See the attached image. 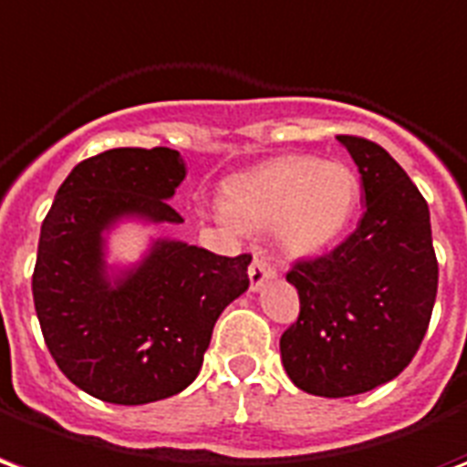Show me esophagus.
Instances as JSON below:
<instances>
[{
	"instance_id": "obj_1",
	"label": "esophagus",
	"mask_w": 467,
	"mask_h": 467,
	"mask_svg": "<svg viewBox=\"0 0 467 467\" xmlns=\"http://www.w3.org/2000/svg\"><path fill=\"white\" fill-rule=\"evenodd\" d=\"M275 278V268L274 264L268 261L261 251H254V261L248 266V281H251V291H258L261 285Z\"/></svg>"
}]
</instances>
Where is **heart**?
Returning <instances> with one entry per match:
<instances>
[{"label": "heart", "mask_w": 467, "mask_h": 467, "mask_svg": "<svg viewBox=\"0 0 467 467\" xmlns=\"http://www.w3.org/2000/svg\"><path fill=\"white\" fill-rule=\"evenodd\" d=\"M358 173L346 161L284 156L223 183V213L241 229L274 226L291 254H316L341 236L358 206Z\"/></svg>", "instance_id": "b5f03b06"}]
</instances>
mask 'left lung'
<instances>
[{"instance_id": "obj_1", "label": "left lung", "mask_w": 467, "mask_h": 467, "mask_svg": "<svg viewBox=\"0 0 467 467\" xmlns=\"http://www.w3.org/2000/svg\"><path fill=\"white\" fill-rule=\"evenodd\" d=\"M356 161L366 211L353 234L285 281L301 311L281 336L296 386L323 398L358 396L406 368L423 343L438 294L431 213L400 163L363 136H338Z\"/></svg>"}]
</instances>
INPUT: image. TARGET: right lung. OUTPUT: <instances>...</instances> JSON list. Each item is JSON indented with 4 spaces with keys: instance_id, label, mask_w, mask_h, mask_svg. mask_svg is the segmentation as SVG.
I'll use <instances>...</instances> for the list:
<instances>
[{
    "instance_id": "1",
    "label": "right lung",
    "mask_w": 467,
    "mask_h": 467,
    "mask_svg": "<svg viewBox=\"0 0 467 467\" xmlns=\"http://www.w3.org/2000/svg\"><path fill=\"white\" fill-rule=\"evenodd\" d=\"M183 176L182 154L166 146L109 149L71 169L42 223L32 294L44 343L99 400L141 406L182 393L221 311L248 288V254L182 241H156L141 266L109 284L101 231L121 216L182 223L169 199Z\"/></svg>"
}]
</instances>
